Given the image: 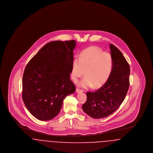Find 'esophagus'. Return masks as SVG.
Returning a JSON list of instances; mask_svg holds the SVG:
<instances>
[{"mask_svg":"<svg viewBox=\"0 0 153 153\" xmlns=\"http://www.w3.org/2000/svg\"><path fill=\"white\" fill-rule=\"evenodd\" d=\"M76 93H81V92H82V91L81 89H80L77 88L76 90Z\"/></svg>","mask_w":153,"mask_h":153,"instance_id":"34e87169","label":"esophagus"}]
</instances>
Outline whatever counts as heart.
I'll return each instance as SVG.
<instances>
[{
	"instance_id": "1",
	"label": "heart",
	"mask_w": 153,
	"mask_h": 153,
	"mask_svg": "<svg viewBox=\"0 0 153 153\" xmlns=\"http://www.w3.org/2000/svg\"><path fill=\"white\" fill-rule=\"evenodd\" d=\"M113 68V59L111 55L103 52L96 46L84 49L80 57L73 59L71 76L74 82L85 74L80 82L82 87L97 88L104 84L109 78ZM86 73H85V71Z\"/></svg>"
}]
</instances>
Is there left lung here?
<instances>
[{
	"instance_id": "1",
	"label": "left lung",
	"mask_w": 153,
	"mask_h": 153,
	"mask_svg": "<svg viewBox=\"0 0 153 153\" xmlns=\"http://www.w3.org/2000/svg\"><path fill=\"white\" fill-rule=\"evenodd\" d=\"M113 59V68L107 82L95 92H87L83 111L95 119L105 117L113 114L126 97L130 85V68L122 52L109 45Z\"/></svg>"
}]
</instances>
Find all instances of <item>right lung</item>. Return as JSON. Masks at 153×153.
<instances>
[{
	"label": "right lung",
	"instance_id": "1",
	"mask_svg": "<svg viewBox=\"0 0 153 153\" xmlns=\"http://www.w3.org/2000/svg\"><path fill=\"white\" fill-rule=\"evenodd\" d=\"M74 40L46 44L30 60L22 79V99L32 115L49 120L59 112L63 100L76 87L70 80Z\"/></svg>",
	"mask_w": 153,
	"mask_h": 153
}]
</instances>
